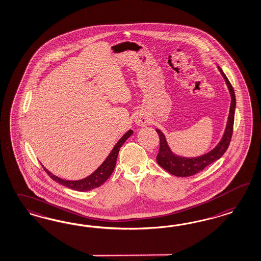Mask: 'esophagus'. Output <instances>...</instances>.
<instances>
[{"instance_id": "34e87169", "label": "esophagus", "mask_w": 261, "mask_h": 261, "mask_svg": "<svg viewBox=\"0 0 261 261\" xmlns=\"http://www.w3.org/2000/svg\"><path fill=\"white\" fill-rule=\"evenodd\" d=\"M135 121H136V124L139 125V126H145L148 122V120L146 119V117L144 115H142L141 113L137 114L136 117H135Z\"/></svg>"}]
</instances>
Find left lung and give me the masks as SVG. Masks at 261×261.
Here are the masks:
<instances>
[{"instance_id": "8db88e82", "label": "left lung", "mask_w": 261, "mask_h": 261, "mask_svg": "<svg viewBox=\"0 0 261 261\" xmlns=\"http://www.w3.org/2000/svg\"><path fill=\"white\" fill-rule=\"evenodd\" d=\"M219 71L224 76L226 83L229 87V93L231 95V102H230L229 119H228L225 133L222 138L221 142L218 143V145L214 148V150L197 158L179 157L177 155H174L173 153L170 151L166 143V138L164 134L159 129L156 130L160 138V150L157 155V162L164 169H166L167 172L172 175L178 176V177H188V176H192L194 174L198 173L199 171L203 170L205 166L213 164L216 160L221 158L229 147V142L232 136V130H233L234 110H236L237 101H236V95H234L233 88L231 86L229 79L220 68H219Z\"/></svg>"}]
</instances>
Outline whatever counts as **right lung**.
Masks as SVG:
<instances>
[{
	"mask_svg": "<svg viewBox=\"0 0 261 261\" xmlns=\"http://www.w3.org/2000/svg\"><path fill=\"white\" fill-rule=\"evenodd\" d=\"M132 134H133V131L129 130L127 133L123 135L122 138L115 145V147L113 148L109 156L103 162L102 165L99 166L94 173L83 180L66 181V180H62V179L55 176L54 174L50 173L49 171H47L46 168H44V169L53 180H55L56 182H59L60 185H62L64 187H67L71 190H77V191H88V190H94V189L100 187L103 182L110 177L111 174L113 173L115 166H116V162L118 159L119 149H120L121 145Z\"/></svg>",
	"mask_w": 261,
	"mask_h": 261,
	"instance_id": "1",
	"label": "right lung"
}]
</instances>
